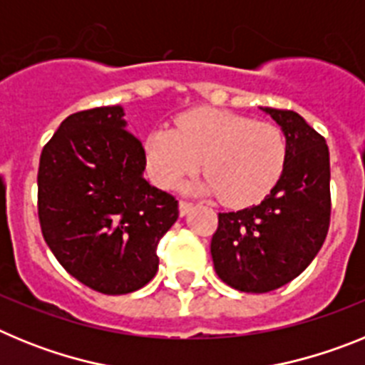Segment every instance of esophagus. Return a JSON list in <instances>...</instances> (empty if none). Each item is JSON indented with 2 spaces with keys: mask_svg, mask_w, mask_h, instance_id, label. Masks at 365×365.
<instances>
[{
  "mask_svg": "<svg viewBox=\"0 0 365 365\" xmlns=\"http://www.w3.org/2000/svg\"><path fill=\"white\" fill-rule=\"evenodd\" d=\"M192 202H186V201H180L179 202V214L180 217H185V215H188L190 212H192Z\"/></svg>",
  "mask_w": 365,
  "mask_h": 365,
  "instance_id": "obj_1",
  "label": "esophagus"
}]
</instances>
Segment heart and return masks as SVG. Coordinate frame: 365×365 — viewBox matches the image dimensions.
<instances>
[{"mask_svg": "<svg viewBox=\"0 0 365 365\" xmlns=\"http://www.w3.org/2000/svg\"><path fill=\"white\" fill-rule=\"evenodd\" d=\"M150 180L170 188L201 164L206 175L186 190L221 195L230 206L261 201L285 168L287 143L279 128L240 113L201 108L177 117L175 128H155L144 138Z\"/></svg>", "mask_w": 365, "mask_h": 365, "instance_id": "obj_1", "label": "heart"}]
</instances>
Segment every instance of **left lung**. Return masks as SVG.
Returning a JSON list of instances; mask_svg holds the SVG:
<instances>
[{
  "label": "left lung",
  "mask_w": 365,
  "mask_h": 365,
  "mask_svg": "<svg viewBox=\"0 0 365 365\" xmlns=\"http://www.w3.org/2000/svg\"><path fill=\"white\" fill-rule=\"evenodd\" d=\"M282 128L283 173L259 205L219 214L214 269L241 292H270L298 278L320 252L331 219V168L325 138L302 115L259 108Z\"/></svg>",
  "instance_id": "8db88e82"
}]
</instances>
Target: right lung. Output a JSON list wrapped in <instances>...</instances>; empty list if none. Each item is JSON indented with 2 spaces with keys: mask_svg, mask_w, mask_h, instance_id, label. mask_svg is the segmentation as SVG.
I'll list each match as a JSON object with an SVG mask.
<instances>
[{
  "mask_svg": "<svg viewBox=\"0 0 365 365\" xmlns=\"http://www.w3.org/2000/svg\"><path fill=\"white\" fill-rule=\"evenodd\" d=\"M122 106L73 113L45 144L38 170L41 234L60 265L102 294H128L157 274L159 240L177 201L144 179L143 144Z\"/></svg>",
  "mask_w": 365,
  "mask_h": 365,
  "instance_id": "obj_1",
  "label": "right lung"
}]
</instances>
